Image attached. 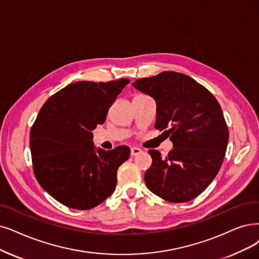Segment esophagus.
<instances>
[{"label":"esophagus","instance_id":"esophagus-1","mask_svg":"<svg viewBox=\"0 0 259 259\" xmlns=\"http://www.w3.org/2000/svg\"><path fill=\"white\" fill-rule=\"evenodd\" d=\"M141 152H142V150L139 149V148H132L131 149V155H132V156H137V155H139Z\"/></svg>","mask_w":259,"mask_h":259}]
</instances>
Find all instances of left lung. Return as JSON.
Here are the masks:
<instances>
[{
	"instance_id": "8db88e82",
	"label": "left lung",
	"mask_w": 259,
	"mask_h": 259,
	"mask_svg": "<svg viewBox=\"0 0 259 259\" xmlns=\"http://www.w3.org/2000/svg\"><path fill=\"white\" fill-rule=\"evenodd\" d=\"M133 86L156 102L154 127L164 130L173 143L165 157L149 151L147 187L172 203L194 199L213 181L225 156L229 128L220 104L204 86L174 71L136 79Z\"/></svg>"
}]
</instances>
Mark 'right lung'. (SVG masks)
<instances>
[{
    "label": "right lung",
    "instance_id": "add662e5",
    "mask_svg": "<svg viewBox=\"0 0 259 259\" xmlns=\"http://www.w3.org/2000/svg\"><path fill=\"white\" fill-rule=\"evenodd\" d=\"M130 82L76 81L52 96L30 130L35 177L51 196L70 208H94L116 189L117 171L131 150L96 148L94 131Z\"/></svg>",
    "mask_w": 259,
    "mask_h": 259
}]
</instances>
